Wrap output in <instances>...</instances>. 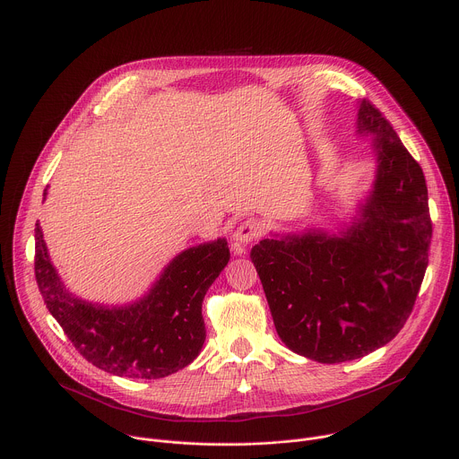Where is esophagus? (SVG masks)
Here are the masks:
<instances>
[{
	"instance_id": "1",
	"label": "esophagus",
	"mask_w": 459,
	"mask_h": 459,
	"mask_svg": "<svg viewBox=\"0 0 459 459\" xmlns=\"http://www.w3.org/2000/svg\"><path fill=\"white\" fill-rule=\"evenodd\" d=\"M260 235H262V224L256 219H247L237 228L233 240L238 247H242V246L256 240Z\"/></svg>"
}]
</instances>
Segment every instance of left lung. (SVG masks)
I'll return each instance as SVG.
<instances>
[{
  "instance_id": "obj_1",
  "label": "left lung",
  "mask_w": 459,
  "mask_h": 459,
  "mask_svg": "<svg viewBox=\"0 0 459 459\" xmlns=\"http://www.w3.org/2000/svg\"><path fill=\"white\" fill-rule=\"evenodd\" d=\"M357 117L359 133H373L378 156L362 219L339 237L265 238L251 249L280 339L325 364L364 357L402 330L432 238L420 163L369 100Z\"/></svg>"
}]
</instances>
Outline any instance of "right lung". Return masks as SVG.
I'll list each match as a JSON object with an SVG mask.
<instances>
[{"label": "right lung", "instance_id": "add662e5", "mask_svg": "<svg viewBox=\"0 0 459 459\" xmlns=\"http://www.w3.org/2000/svg\"><path fill=\"white\" fill-rule=\"evenodd\" d=\"M228 260L224 238L190 247L172 260L142 301L104 308L66 290L36 224L34 269L47 308L88 362L118 377L161 378L197 357L206 339L203 299Z\"/></svg>", "mask_w": 459, "mask_h": 459}]
</instances>
